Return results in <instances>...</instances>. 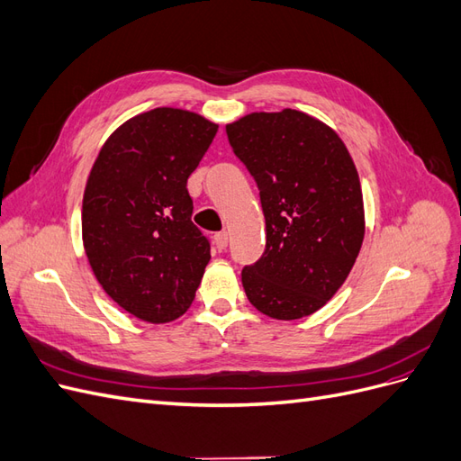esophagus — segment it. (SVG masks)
<instances>
[{
    "instance_id": "1",
    "label": "esophagus",
    "mask_w": 461,
    "mask_h": 461,
    "mask_svg": "<svg viewBox=\"0 0 461 461\" xmlns=\"http://www.w3.org/2000/svg\"><path fill=\"white\" fill-rule=\"evenodd\" d=\"M213 242H215L219 252H222V249H227V246H229V232H225V230L217 232V234L213 236Z\"/></svg>"
}]
</instances>
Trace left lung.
Instances as JSON below:
<instances>
[{"mask_svg":"<svg viewBox=\"0 0 461 461\" xmlns=\"http://www.w3.org/2000/svg\"><path fill=\"white\" fill-rule=\"evenodd\" d=\"M234 156L254 176L265 252L242 269L249 303L273 319L315 313L352 271L366 234L356 165L330 127L296 109L227 124Z\"/></svg>","mask_w":461,"mask_h":461,"instance_id":"8db88e82","label":"left lung"}]
</instances>
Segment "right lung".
I'll return each mask as SVG.
<instances>
[{
	"label": "right lung",
	"mask_w": 461,
	"mask_h": 461,
	"mask_svg": "<svg viewBox=\"0 0 461 461\" xmlns=\"http://www.w3.org/2000/svg\"><path fill=\"white\" fill-rule=\"evenodd\" d=\"M217 129L192 111L151 109L107 138L90 171L82 200L90 267L111 300L148 323L183 315L212 259L186 183Z\"/></svg>",
	"instance_id": "obj_1"
}]
</instances>
